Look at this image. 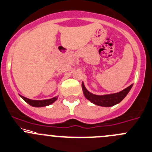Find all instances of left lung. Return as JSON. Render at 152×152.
Instances as JSON below:
<instances>
[{"label": "left lung", "mask_w": 152, "mask_h": 152, "mask_svg": "<svg viewBox=\"0 0 152 152\" xmlns=\"http://www.w3.org/2000/svg\"><path fill=\"white\" fill-rule=\"evenodd\" d=\"M133 84L129 86L128 87L125 88L122 91L113 94H108V95H94L87 90L85 87L83 83H82V89H83V94L86 99H88L89 102L93 103L94 104L99 105L102 107H112L117 104L119 102H122L125 98L129 91L132 88Z\"/></svg>", "instance_id": "8db88e82"}]
</instances>
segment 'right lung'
<instances>
[{
	"label": "right lung",
	"instance_id": "obj_1",
	"mask_svg": "<svg viewBox=\"0 0 152 152\" xmlns=\"http://www.w3.org/2000/svg\"><path fill=\"white\" fill-rule=\"evenodd\" d=\"M21 98H22L27 104L30 105V106L33 107H45V106H48V105L51 104H53V102L57 101V98L58 97H53L52 99H45V100H31V99H29L25 98V97L22 96V95H20Z\"/></svg>",
	"mask_w": 152,
	"mask_h": 152
}]
</instances>
